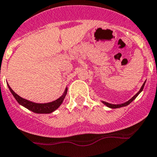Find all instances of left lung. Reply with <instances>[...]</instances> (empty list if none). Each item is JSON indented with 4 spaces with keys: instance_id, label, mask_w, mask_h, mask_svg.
<instances>
[{
    "instance_id": "left-lung-1",
    "label": "left lung",
    "mask_w": 157,
    "mask_h": 157,
    "mask_svg": "<svg viewBox=\"0 0 157 157\" xmlns=\"http://www.w3.org/2000/svg\"><path fill=\"white\" fill-rule=\"evenodd\" d=\"M145 83H146V82H145L144 83H143V85L142 86V87H141L140 90H139V92H138L137 93H136V95H135L133 97H132V99H130V100H128V101L125 102V103H121V104H111V103H107V102H105V101H102V103H103V104H105L107 107H110V108H113V109H115V108H120V107H125V106H127V105H128L129 103H132L133 100H135V99L138 96V95L139 94V93H141V92L142 91V90H143V88H144V86H145Z\"/></svg>"
}]
</instances>
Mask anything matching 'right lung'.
<instances>
[{
	"mask_svg": "<svg viewBox=\"0 0 157 157\" xmlns=\"http://www.w3.org/2000/svg\"><path fill=\"white\" fill-rule=\"evenodd\" d=\"M8 88H9L10 91H11V93H12V95L14 96L15 100L18 101V103H19V104H21L23 107H25V108H27L28 110H31V111L36 113H52V112L54 111L55 110H57V109L61 106V103H62L63 100H64L67 91V88H66L65 90H64V94H63L60 98H58L57 100H54V101L53 102L47 103H36L29 101V100H25V99L21 98V96H18V94H16L15 92L11 90V88L10 87L8 84Z\"/></svg>",
	"mask_w": 157,
	"mask_h": 157,
	"instance_id": "add662e5",
	"label": "right lung"
}]
</instances>
